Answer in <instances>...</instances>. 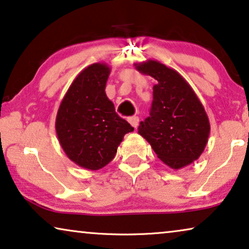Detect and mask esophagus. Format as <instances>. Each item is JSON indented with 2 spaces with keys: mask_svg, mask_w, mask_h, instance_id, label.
<instances>
[{
  "mask_svg": "<svg viewBox=\"0 0 249 249\" xmlns=\"http://www.w3.org/2000/svg\"><path fill=\"white\" fill-rule=\"evenodd\" d=\"M129 122H130V124L132 125V127H134L135 129H137V127H138V124H139V118L138 117H130L129 118Z\"/></svg>",
  "mask_w": 249,
  "mask_h": 249,
  "instance_id": "34e87169",
  "label": "esophagus"
}]
</instances>
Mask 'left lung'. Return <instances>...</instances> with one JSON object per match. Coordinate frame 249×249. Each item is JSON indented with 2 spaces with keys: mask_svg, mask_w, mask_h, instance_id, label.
Instances as JSON below:
<instances>
[{
  "mask_svg": "<svg viewBox=\"0 0 249 249\" xmlns=\"http://www.w3.org/2000/svg\"><path fill=\"white\" fill-rule=\"evenodd\" d=\"M135 68L158 81L149 117L139 124L138 134L171 169L192 164L205 149L211 130L199 98L181 74L159 61L135 63Z\"/></svg>",
  "mask_w": 249,
  "mask_h": 249,
  "instance_id": "left-lung-1",
  "label": "left lung"
}]
</instances>
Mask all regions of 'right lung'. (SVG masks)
Masks as SVG:
<instances>
[{
  "label": "right lung",
  "instance_id": "add662e5",
  "mask_svg": "<svg viewBox=\"0 0 249 249\" xmlns=\"http://www.w3.org/2000/svg\"><path fill=\"white\" fill-rule=\"evenodd\" d=\"M110 72L107 63L85 68L70 85L56 114L57 139L66 155L93 171L108 164L124 136L134 130L115 113L105 94Z\"/></svg>",
  "mask_w": 249,
  "mask_h": 249
}]
</instances>
